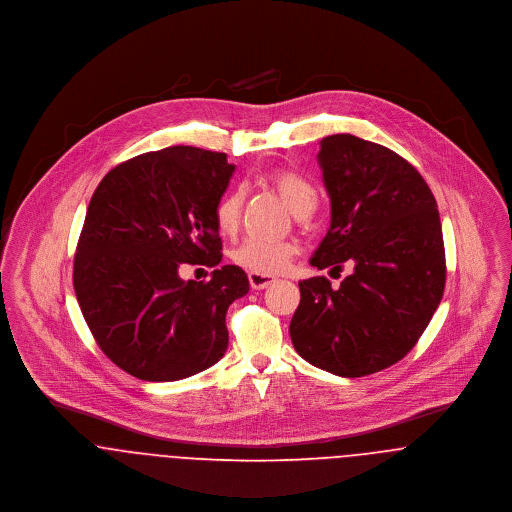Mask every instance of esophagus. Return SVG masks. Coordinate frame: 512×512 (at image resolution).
Returning a JSON list of instances; mask_svg holds the SVG:
<instances>
[{
  "label": "esophagus",
  "mask_w": 512,
  "mask_h": 512,
  "mask_svg": "<svg viewBox=\"0 0 512 512\" xmlns=\"http://www.w3.org/2000/svg\"><path fill=\"white\" fill-rule=\"evenodd\" d=\"M275 281H277V279H275V277H271V275L249 273V284H251V288H255V290H263V288L271 286Z\"/></svg>",
  "instance_id": "esophagus-1"
}]
</instances>
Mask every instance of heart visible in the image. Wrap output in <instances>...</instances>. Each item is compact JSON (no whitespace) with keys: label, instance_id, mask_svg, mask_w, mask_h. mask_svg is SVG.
Here are the masks:
<instances>
[{"label":"heart","instance_id":"heart-1","mask_svg":"<svg viewBox=\"0 0 512 512\" xmlns=\"http://www.w3.org/2000/svg\"><path fill=\"white\" fill-rule=\"evenodd\" d=\"M265 182L283 198L284 204L294 214L314 210L316 190L298 174L277 169L265 174ZM241 210H243V192L237 188L229 190L218 200L214 208V224L222 235L231 237L237 233V229L241 226ZM294 255H296V245L290 241H269L261 237H249L241 241L231 251L229 257L237 267L249 273L275 275L283 271Z\"/></svg>","mask_w":512,"mask_h":512}]
</instances>
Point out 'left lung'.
Returning <instances> with one entry per match:
<instances>
[{
	"mask_svg": "<svg viewBox=\"0 0 512 512\" xmlns=\"http://www.w3.org/2000/svg\"><path fill=\"white\" fill-rule=\"evenodd\" d=\"M318 163L332 220L310 263L353 273L332 288L300 281L290 340L300 357L340 377H363L400 361L430 324L446 286L438 204L395 151L338 133L320 141Z\"/></svg>",
	"mask_w": 512,
	"mask_h": 512,
	"instance_id": "1",
	"label": "left lung"
}]
</instances>
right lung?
I'll return each mask as SVG.
<instances>
[{"mask_svg":"<svg viewBox=\"0 0 512 512\" xmlns=\"http://www.w3.org/2000/svg\"><path fill=\"white\" fill-rule=\"evenodd\" d=\"M233 171L226 153L176 145L117 165L90 200L74 292L100 349L141 381L186 379L228 349L226 312L249 290L241 267H220L214 224ZM184 262L217 269L182 282Z\"/></svg>","mask_w":512,"mask_h":512,"instance_id":"right-lung-1","label":"right lung"}]
</instances>
